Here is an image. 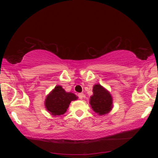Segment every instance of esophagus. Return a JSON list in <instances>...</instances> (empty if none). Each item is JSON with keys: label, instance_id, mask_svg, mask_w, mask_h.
<instances>
[{"label": "esophagus", "instance_id": "1", "mask_svg": "<svg viewBox=\"0 0 158 158\" xmlns=\"http://www.w3.org/2000/svg\"><path fill=\"white\" fill-rule=\"evenodd\" d=\"M78 97L80 99V100H82L83 98H84V93H79L78 94Z\"/></svg>", "mask_w": 158, "mask_h": 158}]
</instances>
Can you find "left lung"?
<instances>
[{
	"label": "left lung",
	"instance_id": "1",
	"mask_svg": "<svg viewBox=\"0 0 158 158\" xmlns=\"http://www.w3.org/2000/svg\"><path fill=\"white\" fill-rule=\"evenodd\" d=\"M93 95L90 97V104L93 111L99 115L107 114L112 108V98L109 93L100 84L94 85Z\"/></svg>",
	"mask_w": 158,
	"mask_h": 158
}]
</instances>
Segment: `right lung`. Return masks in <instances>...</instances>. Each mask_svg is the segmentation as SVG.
Here are the masks:
<instances>
[{
    "mask_svg": "<svg viewBox=\"0 0 158 158\" xmlns=\"http://www.w3.org/2000/svg\"><path fill=\"white\" fill-rule=\"evenodd\" d=\"M77 99L72 93H66L60 85H57L47 96L45 106L53 116H60L65 113L71 101Z\"/></svg>",
    "mask_w": 158,
    "mask_h": 158,
    "instance_id": "add662e5",
    "label": "right lung"
}]
</instances>
